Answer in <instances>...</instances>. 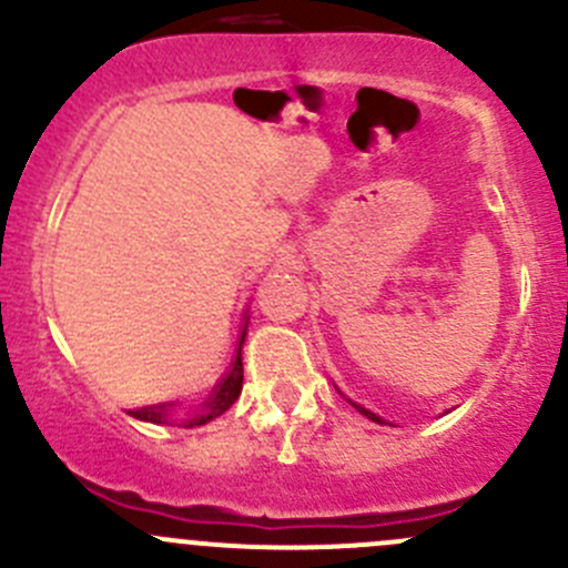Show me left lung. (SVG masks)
I'll list each match as a JSON object with an SVG mask.
<instances>
[{
	"instance_id": "1",
	"label": "left lung",
	"mask_w": 568,
	"mask_h": 568,
	"mask_svg": "<svg viewBox=\"0 0 568 568\" xmlns=\"http://www.w3.org/2000/svg\"><path fill=\"white\" fill-rule=\"evenodd\" d=\"M354 406H357V412H363V415L368 417V420H374V423H385V420H382L379 415H374V412H368V409H365V406H359V404H354Z\"/></svg>"
}]
</instances>
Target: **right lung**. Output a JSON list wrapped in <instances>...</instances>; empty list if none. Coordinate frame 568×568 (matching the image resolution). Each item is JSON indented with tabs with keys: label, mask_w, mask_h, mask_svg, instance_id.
I'll return each instance as SVG.
<instances>
[{
	"label": "right lung",
	"mask_w": 568,
	"mask_h": 568,
	"mask_svg": "<svg viewBox=\"0 0 568 568\" xmlns=\"http://www.w3.org/2000/svg\"><path fill=\"white\" fill-rule=\"evenodd\" d=\"M244 335H247V324L242 326V337H239V348H236V357H233L231 368H227V374L222 376L220 385L214 387L211 398L205 400V409L197 412V415L186 423L189 428L203 426V423L214 420V417H220L222 412H227L233 404H236L239 393H242V382H244V365H242ZM131 415L140 417V420H148V423H164L168 420V406H142V409H134Z\"/></svg>",
	"instance_id": "add662e5"
}]
</instances>
